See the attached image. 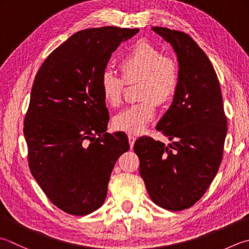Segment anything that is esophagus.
Listing matches in <instances>:
<instances>
[{"label": "esophagus", "instance_id": "1", "mask_svg": "<svg viewBox=\"0 0 249 249\" xmlns=\"http://www.w3.org/2000/svg\"><path fill=\"white\" fill-rule=\"evenodd\" d=\"M128 139H129V144H130V147L132 148L133 147V145H134V143H135V140H137V138L134 137V135H129L128 137Z\"/></svg>", "mask_w": 249, "mask_h": 249}]
</instances>
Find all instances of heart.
<instances>
[{"label":"heart","instance_id":"heart-1","mask_svg":"<svg viewBox=\"0 0 249 249\" xmlns=\"http://www.w3.org/2000/svg\"><path fill=\"white\" fill-rule=\"evenodd\" d=\"M119 69L126 82L140 81L139 98L142 101L119 112L114 118V126L139 134L153 120L157 104L167 105L175 97L179 87V66L152 44L139 42L120 59ZM100 84L107 104L119 106L124 86L123 79L107 70L102 74Z\"/></svg>","mask_w":249,"mask_h":249}]
</instances>
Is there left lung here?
<instances>
[{"label":"left lung","mask_w":249,"mask_h":249,"mask_svg":"<svg viewBox=\"0 0 249 249\" xmlns=\"http://www.w3.org/2000/svg\"><path fill=\"white\" fill-rule=\"evenodd\" d=\"M170 44L179 66V87L156 129L171 143L135 141L140 175L155 204L171 212L190 208L205 194L222 160L227 118L212 63L184 32L153 27Z\"/></svg>","instance_id":"8db88e82"}]
</instances>
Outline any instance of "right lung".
<instances>
[{"mask_svg": "<svg viewBox=\"0 0 249 249\" xmlns=\"http://www.w3.org/2000/svg\"><path fill=\"white\" fill-rule=\"evenodd\" d=\"M140 29L101 27L71 36L35 78L23 134L32 176L63 212L86 215L104 204L115 163L129 151L124 132L107 133L101 77L121 42Z\"/></svg>", "mask_w": 249, "mask_h": 249, "instance_id": "add662e5", "label": "right lung"}]
</instances>
